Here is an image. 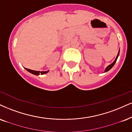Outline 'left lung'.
<instances>
[{"label":"left lung","mask_w":132,"mask_h":132,"mask_svg":"<svg viewBox=\"0 0 132 132\" xmlns=\"http://www.w3.org/2000/svg\"><path fill=\"white\" fill-rule=\"evenodd\" d=\"M119 51H118V55H117V56H116V59H115L114 61L112 63H111V64H110V65H108V67H106V69H105V71H104V72H107V71L110 70L111 69V68L113 67L115 63L116 62V61H117V59H118V56H119Z\"/></svg>","instance_id":"left-lung-1"}]
</instances>
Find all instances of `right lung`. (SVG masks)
I'll use <instances>...</instances> for the list:
<instances>
[{"label":"right lung","instance_id":"1","mask_svg":"<svg viewBox=\"0 0 132 132\" xmlns=\"http://www.w3.org/2000/svg\"><path fill=\"white\" fill-rule=\"evenodd\" d=\"M25 69L27 71H29V73H30L33 74V75H40V74L41 75H44V74H46L48 72V71H35V70H30V69Z\"/></svg>","mask_w":132,"mask_h":132}]
</instances>
